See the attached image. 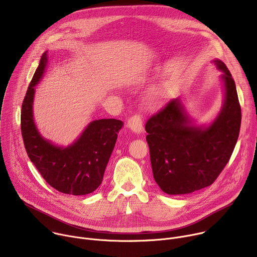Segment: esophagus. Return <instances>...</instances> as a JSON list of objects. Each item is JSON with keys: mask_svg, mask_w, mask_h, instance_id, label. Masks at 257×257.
<instances>
[{"mask_svg": "<svg viewBox=\"0 0 257 257\" xmlns=\"http://www.w3.org/2000/svg\"><path fill=\"white\" fill-rule=\"evenodd\" d=\"M128 128L131 129L134 133L140 134L143 131L142 125V116L140 114H135L128 120Z\"/></svg>", "mask_w": 257, "mask_h": 257, "instance_id": "34e87169", "label": "esophagus"}]
</instances>
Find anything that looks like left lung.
<instances>
[{"mask_svg":"<svg viewBox=\"0 0 257 257\" xmlns=\"http://www.w3.org/2000/svg\"><path fill=\"white\" fill-rule=\"evenodd\" d=\"M225 99L221 112L207 127H196L179 98H173L145 124L155 181L167 194H187L211 185L228 164L241 126V106L235 81L227 66Z\"/></svg>","mask_w":257,"mask_h":257,"instance_id":"left-lung-1","label":"left lung"}]
</instances>
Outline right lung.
Instances as JSON below:
<instances>
[{"mask_svg": "<svg viewBox=\"0 0 257 257\" xmlns=\"http://www.w3.org/2000/svg\"><path fill=\"white\" fill-rule=\"evenodd\" d=\"M47 62L46 52L22 102L21 133L25 150L35 168L54 189L72 195L89 194L101 184L123 122L116 119L92 121L80 137L67 148L56 146L45 139L33 122L32 102L34 86L43 77Z\"/></svg>", "mask_w": 257, "mask_h": 257, "instance_id": "add662e5", "label": "right lung"}]
</instances>
